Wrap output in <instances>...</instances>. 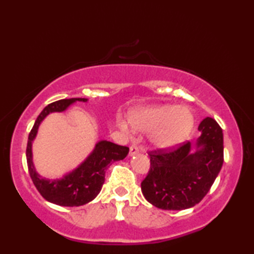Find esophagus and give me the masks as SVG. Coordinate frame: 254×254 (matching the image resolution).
I'll list each match as a JSON object with an SVG mask.
<instances>
[{"instance_id":"esophagus-1","label":"esophagus","mask_w":254,"mask_h":254,"mask_svg":"<svg viewBox=\"0 0 254 254\" xmlns=\"http://www.w3.org/2000/svg\"><path fill=\"white\" fill-rule=\"evenodd\" d=\"M139 153V148L135 147V145H131L130 147V153H128V156L130 157H133L135 156V154Z\"/></svg>"}]
</instances>
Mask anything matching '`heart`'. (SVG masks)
<instances>
[{
	"label": "heart",
	"instance_id": "1",
	"mask_svg": "<svg viewBox=\"0 0 254 254\" xmlns=\"http://www.w3.org/2000/svg\"><path fill=\"white\" fill-rule=\"evenodd\" d=\"M127 120L133 130L149 132L150 143L160 150L174 149L185 142L195 124L190 110L169 104L137 107L127 114ZM118 126L123 132L130 131L123 120H119Z\"/></svg>",
	"mask_w": 254,
	"mask_h": 254
}]
</instances>
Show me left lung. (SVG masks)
<instances>
[{"instance_id": "obj_1", "label": "left lung", "mask_w": 254, "mask_h": 254, "mask_svg": "<svg viewBox=\"0 0 254 254\" xmlns=\"http://www.w3.org/2000/svg\"><path fill=\"white\" fill-rule=\"evenodd\" d=\"M200 136L171 152H150L149 174L141 190L150 204L161 209L190 208L204 198L224 161L223 132L212 118L198 126Z\"/></svg>"}]
</instances>
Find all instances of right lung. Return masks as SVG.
<instances>
[{
	"instance_id": "1",
	"label": "right lung",
	"mask_w": 254,
	"mask_h": 254,
	"mask_svg": "<svg viewBox=\"0 0 254 254\" xmlns=\"http://www.w3.org/2000/svg\"><path fill=\"white\" fill-rule=\"evenodd\" d=\"M76 102H88L87 98H68L51 103L42 110L30 132L27 145V162L30 177L38 191L50 203L59 206H81L92 201L100 194L105 182V170L111 162L123 160L127 156L128 148L101 140L93 151L75 169L60 178L49 179L38 173L33 163L32 142L36 139L42 121L51 113H63Z\"/></svg>"
}]
</instances>
